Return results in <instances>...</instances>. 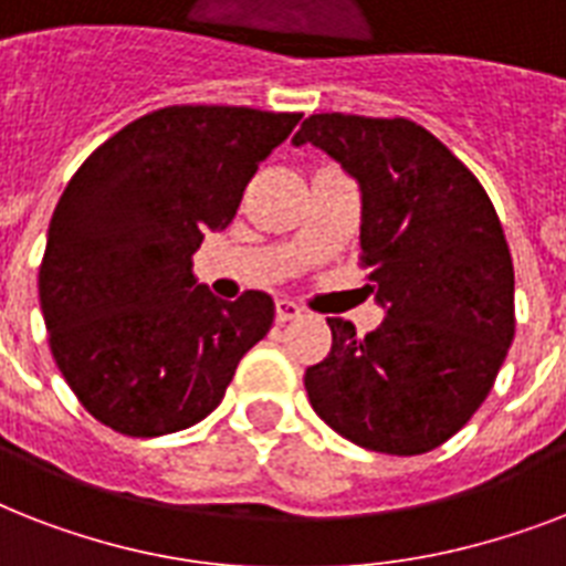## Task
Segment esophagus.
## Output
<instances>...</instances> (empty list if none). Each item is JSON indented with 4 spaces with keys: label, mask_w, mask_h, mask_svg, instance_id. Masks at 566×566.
<instances>
[{
    "label": "esophagus",
    "mask_w": 566,
    "mask_h": 566,
    "mask_svg": "<svg viewBox=\"0 0 566 566\" xmlns=\"http://www.w3.org/2000/svg\"><path fill=\"white\" fill-rule=\"evenodd\" d=\"M302 317V305H296L293 300H275V319L279 323H287V319Z\"/></svg>",
    "instance_id": "esophagus-1"
}]
</instances>
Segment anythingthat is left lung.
Masks as SVG:
<instances>
[{"instance_id": "8db88e82", "label": "left lung", "mask_w": 566, "mask_h": 566, "mask_svg": "<svg viewBox=\"0 0 566 566\" xmlns=\"http://www.w3.org/2000/svg\"><path fill=\"white\" fill-rule=\"evenodd\" d=\"M293 144L326 149L361 185L358 264L387 308L364 337L328 319L332 353L305 370L311 408L373 452H431L482 408L514 340L496 208L464 161L405 117L311 114Z\"/></svg>"}]
</instances>
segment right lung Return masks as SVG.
<instances>
[{"instance_id": "obj_1", "label": "right lung", "mask_w": 566, "mask_h": 566, "mask_svg": "<svg viewBox=\"0 0 566 566\" xmlns=\"http://www.w3.org/2000/svg\"><path fill=\"white\" fill-rule=\"evenodd\" d=\"M302 114L170 105L108 137L49 222L38 291L49 349L84 411L158 438L220 405L270 332L273 296L217 300L190 273L205 231L234 220L258 164Z\"/></svg>"}]
</instances>
